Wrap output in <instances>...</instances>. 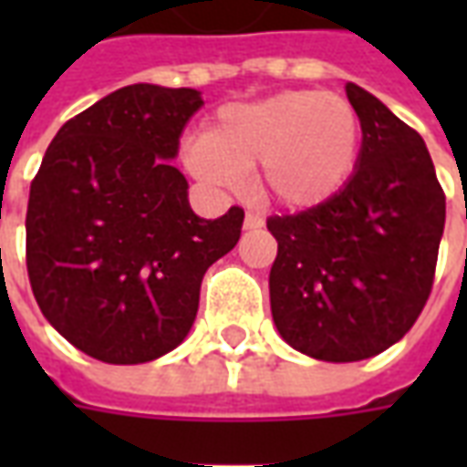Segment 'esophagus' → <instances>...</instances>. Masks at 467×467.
<instances>
[{"mask_svg": "<svg viewBox=\"0 0 467 467\" xmlns=\"http://www.w3.org/2000/svg\"><path fill=\"white\" fill-rule=\"evenodd\" d=\"M265 217L257 213H247L244 214V230H257V227H263Z\"/></svg>", "mask_w": 467, "mask_h": 467, "instance_id": "obj_1", "label": "esophagus"}]
</instances>
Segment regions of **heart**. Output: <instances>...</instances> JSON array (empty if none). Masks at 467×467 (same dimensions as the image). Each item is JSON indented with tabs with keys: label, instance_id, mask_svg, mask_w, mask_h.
I'll return each instance as SVG.
<instances>
[{
	"label": "heart",
	"instance_id": "obj_1",
	"mask_svg": "<svg viewBox=\"0 0 467 467\" xmlns=\"http://www.w3.org/2000/svg\"><path fill=\"white\" fill-rule=\"evenodd\" d=\"M360 117L335 92L293 89L223 107L202 137L184 144L187 170L210 187L233 190L253 170L265 200L305 210L350 180L360 154Z\"/></svg>",
	"mask_w": 467,
	"mask_h": 467
}]
</instances>
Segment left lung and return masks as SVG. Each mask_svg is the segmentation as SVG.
Instances as JSON below:
<instances>
[{
	"mask_svg": "<svg viewBox=\"0 0 467 467\" xmlns=\"http://www.w3.org/2000/svg\"><path fill=\"white\" fill-rule=\"evenodd\" d=\"M345 92L362 130L352 177L325 202L267 217L275 325L295 350L327 362L372 358L410 330L445 227V192L420 134L362 87Z\"/></svg>",
	"mask_w": 467,
	"mask_h": 467,
	"instance_id": "8db88e82",
	"label": "left lung"
}]
</instances>
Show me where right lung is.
Instances as JSON below:
<instances>
[{"label":"right lung","instance_id":"add662e5","mask_svg":"<svg viewBox=\"0 0 467 467\" xmlns=\"http://www.w3.org/2000/svg\"><path fill=\"white\" fill-rule=\"evenodd\" d=\"M197 89L130 85L62 124L26 204V273L39 310L77 350L112 365L182 343L207 267L240 240L244 213L202 220L170 160Z\"/></svg>","mask_w":467,"mask_h":467}]
</instances>
